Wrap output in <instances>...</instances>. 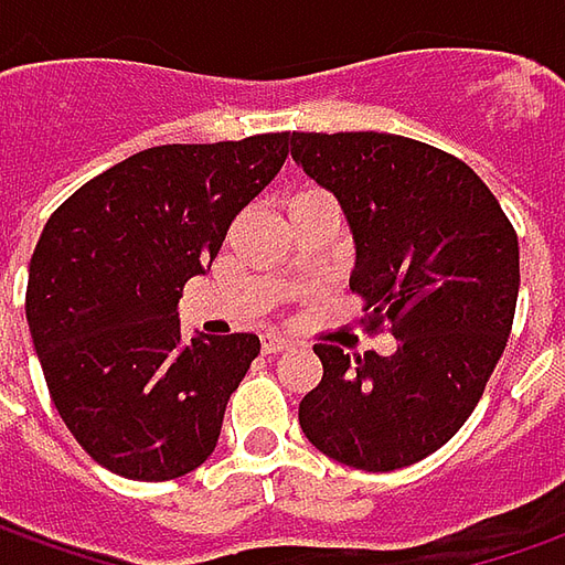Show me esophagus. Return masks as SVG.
I'll list each match as a JSON object with an SVG mask.
<instances>
[{"instance_id":"1","label":"esophagus","mask_w":565,"mask_h":565,"mask_svg":"<svg viewBox=\"0 0 565 565\" xmlns=\"http://www.w3.org/2000/svg\"><path fill=\"white\" fill-rule=\"evenodd\" d=\"M287 347H290V340H284L281 333H275V331L263 333V352H266V355H278V352H284Z\"/></svg>"}]
</instances>
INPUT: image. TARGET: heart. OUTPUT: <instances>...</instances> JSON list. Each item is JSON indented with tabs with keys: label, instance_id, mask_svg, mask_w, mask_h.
Returning <instances> with one entry per match:
<instances>
[{
	"label": "heart",
	"instance_id": "obj_1",
	"mask_svg": "<svg viewBox=\"0 0 565 565\" xmlns=\"http://www.w3.org/2000/svg\"><path fill=\"white\" fill-rule=\"evenodd\" d=\"M315 191H318V188H306V191H297L294 198H302V194H315ZM294 198H290V201H294ZM290 201H287V203H290Z\"/></svg>",
	"mask_w": 565,
	"mask_h": 565
}]
</instances>
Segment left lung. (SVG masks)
<instances>
[{
  "label": "left lung",
  "mask_w": 565,
  "mask_h": 565,
  "mask_svg": "<svg viewBox=\"0 0 565 565\" xmlns=\"http://www.w3.org/2000/svg\"><path fill=\"white\" fill-rule=\"evenodd\" d=\"M290 153L337 194L355 237L352 294L393 355L318 343L321 383L299 427L328 458L386 473L443 448L508 347L520 244L489 185L455 153L386 132H294Z\"/></svg>",
  "instance_id": "1"
}]
</instances>
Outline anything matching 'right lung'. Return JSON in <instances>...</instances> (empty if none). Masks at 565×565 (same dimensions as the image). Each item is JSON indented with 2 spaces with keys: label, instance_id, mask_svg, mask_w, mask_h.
Masks as SVG:
<instances>
[{
  "label": "right lung",
  "instance_id": "add662e5",
  "mask_svg": "<svg viewBox=\"0 0 565 565\" xmlns=\"http://www.w3.org/2000/svg\"><path fill=\"white\" fill-rule=\"evenodd\" d=\"M290 132L148 148L76 188L30 259L26 324L73 439L167 482L213 455L256 333L182 340L179 299L287 160Z\"/></svg>",
  "mask_w": 565,
  "mask_h": 565
}]
</instances>
